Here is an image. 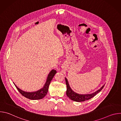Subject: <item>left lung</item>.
Listing matches in <instances>:
<instances>
[{
	"label": "left lung",
	"mask_w": 121,
	"mask_h": 121,
	"mask_svg": "<svg viewBox=\"0 0 121 121\" xmlns=\"http://www.w3.org/2000/svg\"><path fill=\"white\" fill-rule=\"evenodd\" d=\"M65 83L66 85V87H67V90H66V95L70 99H72V100L77 101V102H81V101H84L86 100H88L89 99H91L92 97H93L94 96H95L97 93H98L99 91H101V90L104 87V85H103L102 87L96 91V92L91 94H84V95H81L78 93H75L70 88L69 85L68 84V81L66 78H65Z\"/></svg>",
	"instance_id": "left-lung-1"
}]
</instances>
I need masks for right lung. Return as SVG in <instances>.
Instances as JSON below:
<instances>
[{
	"mask_svg": "<svg viewBox=\"0 0 121 121\" xmlns=\"http://www.w3.org/2000/svg\"><path fill=\"white\" fill-rule=\"evenodd\" d=\"M56 73V71L55 70H52L50 73L49 74L46 82L45 84H44L43 87L40 89V90L36 91V92H27L25 91H23L20 90L19 88H18L14 84L15 87H16L17 89L18 90L19 92L24 97H25L26 98H28L30 99H43V97H45V96L47 94L48 91V88L49 85L50 84V82L54 78L55 74Z\"/></svg>",
	"mask_w": 121,
	"mask_h": 121,
	"instance_id": "1",
	"label": "right lung"
}]
</instances>
